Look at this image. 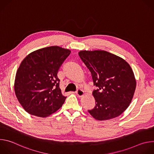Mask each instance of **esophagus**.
Here are the masks:
<instances>
[{
	"instance_id": "esophagus-1",
	"label": "esophagus",
	"mask_w": 154,
	"mask_h": 154,
	"mask_svg": "<svg viewBox=\"0 0 154 154\" xmlns=\"http://www.w3.org/2000/svg\"><path fill=\"white\" fill-rule=\"evenodd\" d=\"M75 93L79 97H82L85 94V93L82 90H77V91L75 92Z\"/></svg>"
}]
</instances>
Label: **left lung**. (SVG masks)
Here are the masks:
<instances>
[{
  "mask_svg": "<svg viewBox=\"0 0 154 154\" xmlns=\"http://www.w3.org/2000/svg\"><path fill=\"white\" fill-rule=\"evenodd\" d=\"M79 55L91 74L96 106L88 113L98 121L119 116L130 105L137 81L130 64L105 51H80Z\"/></svg>",
  "mask_w": 154,
  "mask_h": 154,
  "instance_id": "obj_1",
  "label": "left lung"
}]
</instances>
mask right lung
Masks as SVG:
<instances>
[{"label": "right lung", "mask_w": 154, "mask_h": 154, "mask_svg": "<svg viewBox=\"0 0 154 154\" xmlns=\"http://www.w3.org/2000/svg\"><path fill=\"white\" fill-rule=\"evenodd\" d=\"M71 51L57 46L35 51L22 61L16 74L14 90L18 102L28 113L46 118L64 103L58 71Z\"/></svg>", "instance_id": "1"}]
</instances>
